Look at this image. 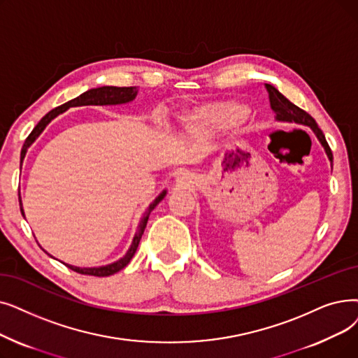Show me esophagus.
<instances>
[{
    "mask_svg": "<svg viewBox=\"0 0 358 358\" xmlns=\"http://www.w3.org/2000/svg\"><path fill=\"white\" fill-rule=\"evenodd\" d=\"M192 178H190V174H187V173H181L178 177H177V181L180 182V184H189V182H192L190 181Z\"/></svg>",
    "mask_w": 358,
    "mask_h": 358,
    "instance_id": "34e87169",
    "label": "esophagus"
}]
</instances>
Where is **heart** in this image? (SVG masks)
<instances>
[{"mask_svg": "<svg viewBox=\"0 0 358 358\" xmlns=\"http://www.w3.org/2000/svg\"><path fill=\"white\" fill-rule=\"evenodd\" d=\"M248 106L238 101H222L194 108L185 117V129L197 138L236 129L247 118Z\"/></svg>", "mask_w": 358, "mask_h": 358, "instance_id": "1", "label": "heart"}]
</instances>
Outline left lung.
I'll return each mask as SVG.
<instances>
[{"label":"left lung","mask_w":358,"mask_h":358,"mask_svg":"<svg viewBox=\"0 0 358 358\" xmlns=\"http://www.w3.org/2000/svg\"><path fill=\"white\" fill-rule=\"evenodd\" d=\"M266 89L269 92V101H271V108L275 113V120L281 121V122H295L300 124V126H306L313 130L315 136L317 137V141L320 142V145L323 146L326 157H328L331 166L334 164V155L331 152V148L326 142L324 134L322 133V130L317 127V122L315 121V118L312 115H308L306 111H303L301 108H299L297 105H294L292 102H289L281 92H279L276 87H273L272 85H266Z\"/></svg>","instance_id":"8db88e82"}]
</instances>
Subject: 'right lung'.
I'll use <instances>...</instances> for the list:
<instances>
[{
    "label": "right lung",
    "mask_w": 358,
    "mask_h": 358,
    "mask_svg": "<svg viewBox=\"0 0 358 358\" xmlns=\"http://www.w3.org/2000/svg\"><path fill=\"white\" fill-rule=\"evenodd\" d=\"M137 92L138 89L137 87H117V86H101V87H93V89H89L86 90L85 93H82V95H79L77 98L63 103L61 106H57L55 110L50 111L48 114H46L38 124L36 127L32 130V133H30L26 138V142L22 148V153H20V162L23 164V159L26 157L27 153V149L34 145V142L36 141V138L41 136V133L45 130V127L48 126V124L57 118L59 114L66 113L67 110H70V108L73 106H86V105H99V106H103V105H122V103H129L131 101L136 99L137 96ZM166 196V189L162 190L157 197H155V200H152V203L148 206V209L145 210L143 213V217L141 220V224H138L137 227V231L136 234L133 237V241L129 247L127 253L124 255L121 259L110 263V265H103V266H96V268H80V266H74V265H69V263H64L66 266H69L71 271L77 272V273H82V275H93V276H110V275H114L117 273L118 271H121L122 268H126L131 257L134 256L137 247H138V243H141V238L143 236L145 232V228H146V224H148V220H149V215L150 212L157 208V205L159 203V201ZM19 201H20V210H22V215L24 216V210H23V203H22V197H20V193H19ZM26 217V216H24ZM45 252V250H43ZM48 253V252H45ZM50 255V253H48ZM51 256V255H50ZM52 257V256H51Z\"/></svg>",
    "instance_id": "right-lung-1"
}]
</instances>
